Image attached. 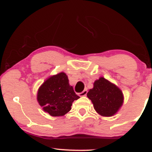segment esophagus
Here are the masks:
<instances>
[{"label": "esophagus", "instance_id": "esophagus-1", "mask_svg": "<svg viewBox=\"0 0 152 152\" xmlns=\"http://www.w3.org/2000/svg\"><path fill=\"white\" fill-rule=\"evenodd\" d=\"M87 92H88L87 91V89H84L83 91L81 92V93L78 94V95H79L80 96H86Z\"/></svg>", "mask_w": 152, "mask_h": 152}]
</instances>
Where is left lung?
<instances>
[{
	"label": "left lung",
	"instance_id": "left-lung-1",
	"mask_svg": "<svg viewBox=\"0 0 152 152\" xmlns=\"http://www.w3.org/2000/svg\"><path fill=\"white\" fill-rule=\"evenodd\" d=\"M87 96L91 101L95 111L107 117L116 114L124 103L121 90L104 77L94 81V87L88 91Z\"/></svg>",
	"mask_w": 152,
	"mask_h": 152
}]
</instances>
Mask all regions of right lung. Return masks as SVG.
<instances>
[{
  "instance_id": "right-lung-1",
  "label": "right lung",
  "mask_w": 152,
  "mask_h": 152,
  "mask_svg": "<svg viewBox=\"0 0 152 152\" xmlns=\"http://www.w3.org/2000/svg\"><path fill=\"white\" fill-rule=\"evenodd\" d=\"M79 98L69 84V78L64 72L48 77L37 92L39 105L52 116H64L71 109L73 102Z\"/></svg>"
}]
</instances>
